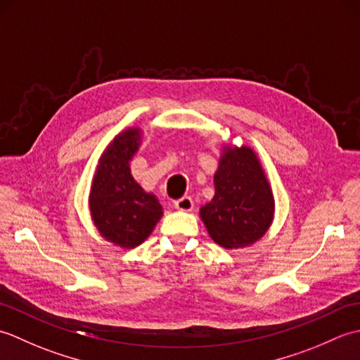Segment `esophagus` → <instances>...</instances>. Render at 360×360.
<instances>
[{"label": "esophagus", "mask_w": 360, "mask_h": 360, "mask_svg": "<svg viewBox=\"0 0 360 360\" xmlns=\"http://www.w3.org/2000/svg\"><path fill=\"white\" fill-rule=\"evenodd\" d=\"M174 207L181 212H190L193 209V200L190 196H182L181 200L174 201Z\"/></svg>", "instance_id": "1"}]
</instances>
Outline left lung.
Masks as SVG:
<instances>
[{
	"label": "left lung",
	"mask_w": 360,
	"mask_h": 360,
	"mask_svg": "<svg viewBox=\"0 0 360 360\" xmlns=\"http://www.w3.org/2000/svg\"><path fill=\"white\" fill-rule=\"evenodd\" d=\"M213 182L215 196L200 210L210 238L224 249L262 240L274 221L275 201L257 153L248 145H223Z\"/></svg>",
	"instance_id": "left-lung-1"
}]
</instances>
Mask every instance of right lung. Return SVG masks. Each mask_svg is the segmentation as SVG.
Returning a JSON list of instances; mask_svg holds the SVG:
<instances>
[{
    "mask_svg": "<svg viewBox=\"0 0 360 360\" xmlns=\"http://www.w3.org/2000/svg\"><path fill=\"white\" fill-rule=\"evenodd\" d=\"M142 133L139 127H131L114 137L98 159L89 192L96 229L102 238L122 249L142 244L164 215L158 198L137 184L129 168Z\"/></svg>",
    "mask_w": 360,
    "mask_h": 360,
    "instance_id": "right-lung-1",
    "label": "right lung"
}]
</instances>
